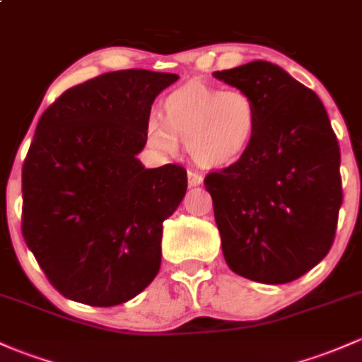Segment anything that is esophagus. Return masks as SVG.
I'll return each mask as SVG.
<instances>
[{
    "instance_id": "obj_1",
    "label": "esophagus",
    "mask_w": 362,
    "mask_h": 362,
    "mask_svg": "<svg viewBox=\"0 0 362 362\" xmlns=\"http://www.w3.org/2000/svg\"><path fill=\"white\" fill-rule=\"evenodd\" d=\"M204 182V176L197 170H188V185L189 186H198Z\"/></svg>"
}]
</instances>
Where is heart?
<instances>
[{
    "label": "heart",
    "mask_w": 362,
    "mask_h": 362,
    "mask_svg": "<svg viewBox=\"0 0 362 362\" xmlns=\"http://www.w3.org/2000/svg\"><path fill=\"white\" fill-rule=\"evenodd\" d=\"M162 119L146 120L151 148L176 153L181 141L193 160L223 167L242 158L259 129V108L248 93L223 91L204 83H186L165 96Z\"/></svg>",
    "instance_id": "1"
}]
</instances>
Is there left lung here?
<instances>
[{"mask_svg":"<svg viewBox=\"0 0 362 362\" xmlns=\"http://www.w3.org/2000/svg\"><path fill=\"white\" fill-rule=\"evenodd\" d=\"M214 77L248 93L259 108L247 153L204 180L224 259L252 281L290 283L335 240L344 198L337 136L316 93L278 65L257 60Z\"/></svg>","mask_w":362,"mask_h":362,"instance_id":"obj_1","label":"left lung"}]
</instances>
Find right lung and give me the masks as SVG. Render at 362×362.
<instances>
[{
	"mask_svg": "<svg viewBox=\"0 0 362 362\" xmlns=\"http://www.w3.org/2000/svg\"><path fill=\"white\" fill-rule=\"evenodd\" d=\"M176 74L127 69L62 93L22 167V235L48 281L81 304L131 300L160 269L162 224L188 186L177 164L136 155L158 93Z\"/></svg>",
	"mask_w": 362,
	"mask_h": 362,
	"instance_id": "right-lung-1",
	"label": "right lung"
}]
</instances>
